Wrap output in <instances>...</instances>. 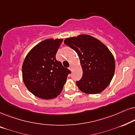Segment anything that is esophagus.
Instances as JSON below:
<instances>
[{
    "mask_svg": "<svg viewBox=\"0 0 135 135\" xmlns=\"http://www.w3.org/2000/svg\"><path fill=\"white\" fill-rule=\"evenodd\" d=\"M69 69H70V71H73V66H72L71 65H71H70L69 66Z\"/></svg>",
    "mask_w": 135,
    "mask_h": 135,
    "instance_id": "esophagus-1",
    "label": "esophagus"
}]
</instances>
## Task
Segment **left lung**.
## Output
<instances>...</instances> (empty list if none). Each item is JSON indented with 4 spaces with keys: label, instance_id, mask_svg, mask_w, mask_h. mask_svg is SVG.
<instances>
[{
    "label": "left lung",
    "instance_id": "1",
    "mask_svg": "<svg viewBox=\"0 0 135 135\" xmlns=\"http://www.w3.org/2000/svg\"><path fill=\"white\" fill-rule=\"evenodd\" d=\"M64 44L76 51L80 58L83 75L76 84L81 91L97 94L110 84L115 71V60L106 46L88 35L68 38Z\"/></svg>",
    "mask_w": 135,
    "mask_h": 135
}]
</instances>
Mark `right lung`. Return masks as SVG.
<instances>
[{
	"instance_id": "right-lung-1",
	"label": "right lung",
	"mask_w": 135,
	"mask_h": 135,
	"mask_svg": "<svg viewBox=\"0 0 135 135\" xmlns=\"http://www.w3.org/2000/svg\"><path fill=\"white\" fill-rule=\"evenodd\" d=\"M62 40H44L29 51L24 61L23 82L27 89L40 98L53 99L60 95L68 75L71 74V71L56 59Z\"/></svg>"
}]
</instances>
